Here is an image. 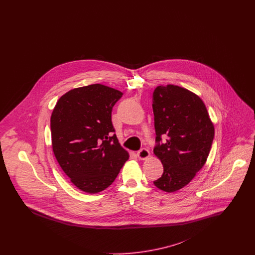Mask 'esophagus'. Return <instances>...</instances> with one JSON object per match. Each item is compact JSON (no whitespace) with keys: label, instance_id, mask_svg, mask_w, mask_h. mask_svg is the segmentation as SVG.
Returning a JSON list of instances; mask_svg holds the SVG:
<instances>
[{"label":"esophagus","instance_id":"1","mask_svg":"<svg viewBox=\"0 0 255 255\" xmlns=\"http://www.w3.org/2000/svg\"><path fill=\"white\" fill-rule=\"evenodd\" d=\"M136 156L139 159H146L150 156V152L148 149L146 148H141L137 153H136Z\"/></svg>","mask_w":255,"mask_h":255}]
</instances>
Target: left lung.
I'll list each match as a JSON object with an SVG mask.
<instances>
[{"mask_svg": "<svg viewBox=\"0 0 255 255\" xmlns=\"http://www.w3.org/2000/svg\"><path fill=\"white\" fill-rule=\"evenodd\" d=\"M152 107L157 135L154 153L163 165V174L154 184L174 192L191 182L205 165L214 126L203 100L179 86H158ZM162 135L167 137L163 143Z\"/></svg>", "mask_w": 255, "mask_h": 255, "instance_id": "left-lung-1", "label": "left lung"}]
</instances>
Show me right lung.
<instances>
[{
	"mask_svg": "<svg viewBox=\"0 0 255 255\" xmlns=\"http://www.w3.org/2000/svg\"><path fill=\"white\" fill-rule=\"evenodd\" d=\"M122 92L101 84L73 89L50 118L54 156L73 184L87 193L106 189L129 154L119 143L112 111Z\"/></svg>",
	"mask_w": 255,
	"mask_h": 255,
	"instance_id": "obj_1",
	"label": "right lung"
}]
</instances>
